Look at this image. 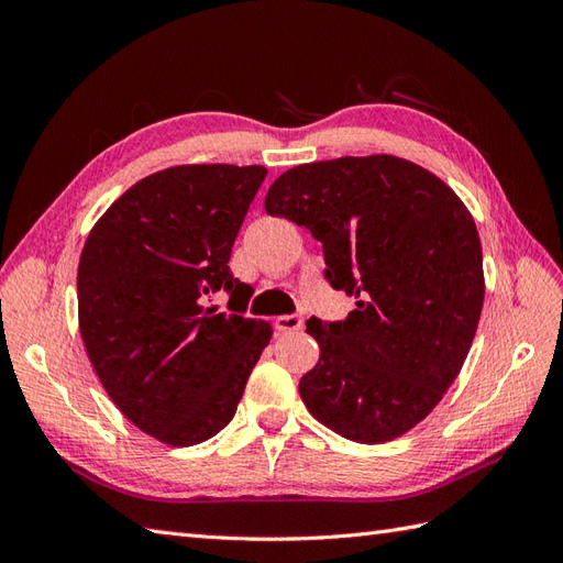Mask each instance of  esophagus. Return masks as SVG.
<instances>
[{"label":"esophagus","mask_w":563,"mask_h":563,"mask_svg":"<svg viewBox=\"0 0 563 563\" xmlns=\"http://www.w3.org/2000/svg\"><path fill=\"white\" fill-rule=\"evenodd\" d=\"M277 331L282 333H294V331H300L305 319L300 314H284V317H277Z\"/></svg>","instance_id":"obj_1"}]
</instances>
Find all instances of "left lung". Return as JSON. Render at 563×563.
Returning a JSON list of instances; mask_svg holds the SVG:
<instances>
[{"label":"left lung","instance_id":"left-lung-1","mask_svg":"<svg viewBox=\"0 0 563 563\" xmlns=\"http://www.w3.org/2000/svg\"><path fill=\"white\" fill-rule=\"evenodd\" d=\"M265 211L310 230L331 286L356 298L345 321L308 319V411L360 444L413 430L457 378L482 317V242L463 199L428 168L368 155L288 168Z\"/></svg>","mask_w":563,"mask_h":563}]
</instances>
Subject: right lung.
Returning a JSON list of instances; mask_svg holds the SVG:
<instances>
[{"label":"right lung","mask_w":563,"mask_h":563,"mask_svg":"<svg viewBox=\"0 0 563 563\" xmlns=\"http://www.w3.org/2000/svg\"><path fill=\"white\" fill-rule=\"evenodd\" d=\"M265 166L180 164L112 201L84 242L79 333L108 397L135 428L195 446L234 418L269 321L207 308L249 286L230 253Z\"/></svg>","instance_id":"add662e5"}]
</instances>
